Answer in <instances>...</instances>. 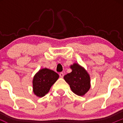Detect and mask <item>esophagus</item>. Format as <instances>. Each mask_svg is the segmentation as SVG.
I'll return each mask as SVG.
<instances>
[{
    "instance_id": "34e87169",
    "label": "esophagus",
    "mask_w": 123,
    "mask_h": 123,
    "mask_svg": "<svg viewBox=\"0 0 123 123\" xmlns=\"http://www.w3.org/2000/svg\"><path fill=\"white\" fill-rule=\"evenodd\" d=\"M60 78H63V76H64V73H60Z\"/></svg>"
}]
</instances>
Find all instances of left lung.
<instances>
[{
  "instance_id": "1",
  "label": "left lung",
  "mask_w": 123,
  "mask_h": 123,
  "mask_svg": "<svg viewBox=\"0 0 123 123\" xmlns=\"http://www.w3.org/2000/svg\"><path fill=\"white\" fill-rule=\"evenodd\" d=\"M70 73L64 76L65 81L69 85L71 91L79 96L85 95L91 88V78L85 68L77 63L70 66Z\"/></svg>"
}]
</instances>
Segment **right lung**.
Here are the masks:
<instances>
[{"label": "right lung", "instance_id": "1", "mask_svg": "<svg viewBox=\"0 0 123 123\" xmlns=\"http://www.w3.org/2000/svg\"><path fill=\"white\" fill-rule=\"evenodd\" d=\"M59 78V75L48 68H42L38 71L32 80V90L37 97H42L46 95L52 86Z\"/></svg>", "mask_w": 123, "mask_h": 123}]
</instances>
